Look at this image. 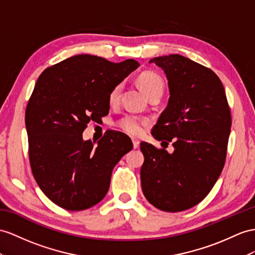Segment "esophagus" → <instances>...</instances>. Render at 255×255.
I'll list each match as a JSON object with an SVG mask.
<instances>
[{
  "instance_id": "obj_1",
  "label": "esophagus",
  "mask_w": 255,
  "mask_h": 255,
  "mask_svg": "<svg viewBox=\"0 0 255 255\" xmlns=\"http://www.w3.org/2000/svg\"><path fill=\"white\" fill-rule=\"evenodd\" d=\"M132 144H133V147H134V148H138L139 145H140V142H139L138 140L132 139Z\"/></svg>"
}]
</instances>
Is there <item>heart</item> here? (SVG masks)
Listing matches in <instances>:
<instances>
[{
	"instance_id": "b5f03b06",
	"label": "heart",
	"mask_w": 255,
	"mask_h": 255,
	"mask_svg": "<svg viewBox=\"0 0 255 255\" xmlns=\"http://www.w3.org/2000/svg\"><path fill=\"white\" fill-rule=\"evenodd\" d=\"M138 84L141 89L144 91V94L149 97L153 94H162L164 91L165 84L162 78L155 72L145 71L138 76ZM122 91V84H117L110 90L108 100L110 104L117 103L120 99ZM147 121L141 117L134 115H127L119 122V126L122 130L131 135H139L143 132L144 127L146 126Z\"/></svg>"
}]
</instances>
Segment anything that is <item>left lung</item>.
<instances>
[{
  "mask_svg": "<svg viewBox=\"0 0 255 255\" xmlns=\"http://www.w3.org/2000/svg\"><path fill=\"white\" fill-rule=\"evenodd\" d=\"M164 70L168 106L152 129L156 140L171 141L169 154L146 142L141 167L143 194L159 210L190 209L210 193L223 170L232 116L225 90L214 72L181 55L149 60Z\"/></svg>",
  "mask_w": 255,
  "mask_h": 255,
  "instance_id": "left-lung-1",
  "label": "left lung"
}]
</instances>
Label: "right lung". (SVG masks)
I'll return each mask as SVG.
<instances>
[{
    "instance_id": "right-lung-1",
    "label": "right lung",
    "mask_w": 255,
    "mask_h": 255,
    "mask_svg": "<svg viewBox=\"0 0 255 255\" xmlns=\"http://www.w3.org/2000/svg\"><path fill=\"white\" fill-rule=\"evenodd\" d=\"M138 67L133 59L114 63L77 55L37 78L25 109L29 159L37 185L57 206L81 211L107 195L113 168L132 142L110 130L96 146L82 133L88 123L109 114L110 90Z\"/></svg>"
}]
</instances>
